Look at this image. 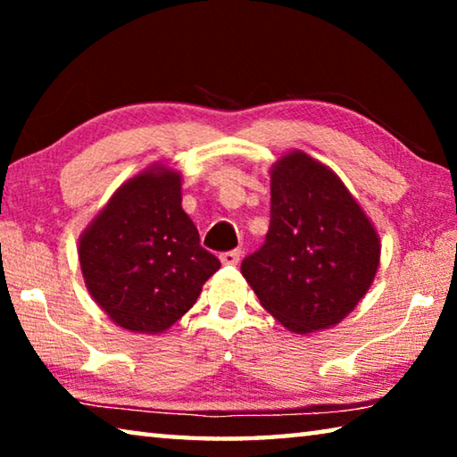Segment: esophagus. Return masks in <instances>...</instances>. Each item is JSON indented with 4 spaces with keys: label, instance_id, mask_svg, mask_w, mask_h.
<instances>
[{
    "label": "esophagus",
    "instance_id": "34e87169",
    "mask_svg": "<svg viewBox=\"0 0 457 457\" xmlns=\"http://www.w3.org/2000/svg\"><path fill=\"white\" fill-rule=\"evenodd\" d=\"M239 256H242V250H229V252H223L221 256H220V260L223 262V264H237L239 262Z\"/></svg>",
    "mask_w": 457,
    "mask_h": 457
}]
</instances>
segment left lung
Wrapping results in <instances>:
<instances>
[{"label":"left lung","instance_id":"left-lung-1","mask_svg":"<svg viewBox=\"0 0 457 457\" xmlns=\"http://www.w3.org/2000/svg\"><path fill=\"white\" fill-rule=\"evenodd\" d=\"M378 237L343 181L306 153L274 165L264 244L242 262L260 304L292 332L328 328L365 296Z\"/></svg>","mask_w":457,"mask_h":457}]
</instances>
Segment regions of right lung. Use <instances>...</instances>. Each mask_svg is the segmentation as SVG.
<instances>
[{
	"label": "right lung",
	"instance_id": "obj_1",
	"mask_svg": "<svg viewBox=\"0 0 457 457\" xmlns=\"http://www.w3.org/2000/svg\"><path fill=\"white\" fill-rule=\"evenodd\" d=\"M79 258L98 306L119 327L151 335L179 320L221 266L183 212L179 173L163 167L114 193L82 234Z\"/></svg>",
	"mask_w": 457,
	"mask_h": 457
}]
</instances>
